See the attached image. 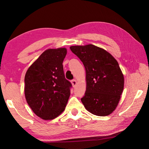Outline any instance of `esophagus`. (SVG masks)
Listing matches in <instances>:
<instances>
[{"instance_id":"esophagus-1","label":"esophagus","mask_w":149,"mask_h":149,"mask_svg":"<svg viewBox=\"0 0 149 149\" xmlns=\"http://www.w3.org/2000/svg\"><path fill=\"white\" fill-rule=\"evenodd\" d=\"M71 83H72L73 87H75L77 85V81L76 80H72Z\"/></svg>"}]
</instances>
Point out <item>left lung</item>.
Wrapping results in <instances>:
<instances>
[{"mask_svg":"<svg viewBox=\"0 0 149 149\" xmlns=\"http://www.w3.org/2000/svg\"><path fill=\"white\" fill-rule=\"evenodd\" d=\"M70 49L83 62L86 88L81 102L95 115H109L118 106L124 86V77L115 58L92 44Z\"/></svg>","mask_w":149,"mask_h":149,"instance_id":"left-lung-1","label":"left lung"}]
</instances>
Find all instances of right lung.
Wrapping results in <instances>:
<instances>
[{"instance_id":"1","label":"right lung","mask_w":149,"mask_h":149,"mask_svg":"<svg viewBox=\"0 0 149 149\" xmlns=\"http://www.w3.org/2000/svg\"><path fill=\"white\" fill-rule=\"evenodd\" d=\"M66 53V48L45 50L25 75L27 102L43 120H53L61 115L70 95L72 84L65 79L63 66Z\"/></svg>"}]
</instances>
